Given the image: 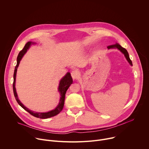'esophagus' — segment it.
Segmentation results:
<instances>
[{
	"label": "esophagus",
	"mask_w": 149,
	"mask_h": 149,
	"mask_svg": "<svg viewBox=\"0 0 149 149\" xmlns=\"http://www.w3.org/2000/svg\"><path fill=\"white\" fill-rule=\"evenodd\" d=\"M71 77L72 78H73V79H77L79 76V72L77 71V70H74L71 72Z\"/></svg>",
	"instance_id": "34e87169"
}]
</instances>
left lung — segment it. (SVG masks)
<instances>
[{"label":"left lung","mask_w":149,"mask_h":149,"mask_svg":"<svg viewBox=\"0 0 149 149\" xmlns=\"http://www.w3.org/2000/svg\"><path fill=\"white\" fill-rule=\"evenodd\" d=\"M107 48H108V49L117 48L118 50H120V51H121V52L124 55V56H125V58L127 59V61H128V62H129L130 64L131 65H133V64H132V62L131 59H130V57H129V55L128 52H127V51L125 48H123L120 45H119L118 44H115V45H113L109 46V47H107Z\"/></svg>","instance_id":"1"}]
</instances>
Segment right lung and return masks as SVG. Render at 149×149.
<instances>
[{"label": "right lung", "mask_w": 149, "mask_h": 149, "mask_svg": "<svg viewBox=\"0 0 149 149\" xmlns=\"http://www.w3.org/2000/svg\"><path fill=\"white\" fill-rule=\"evenodd\" d=\"M32 44H34V43H33V42H28L26 44V45H25L24 48H23V49L20 51V52L19 53V54L17 55V64L15 67L14 74H13V93H14L15 99H16V101L17 102V103L25 110L28 111L30 114H31L32 116H33L35 117L39 118H44H44H50V117L56 116L57 114H58L62 110L63 107V105H64L65 94H66V92H67L68 88L70 87V86H71V84H72V83L73 82L72 81V78L71 77V74L70 72H67V74L64 77H63L61 79V80L60 81L59 87H58V91L60 93L61 97H60L59 102L58 106L54 110H51V111H48V112H47V113H36V112L32 111L29 110L26 107H25V106L22 103H21V102L19 101V98L17 97V93H16V88H15V81H16V76L17 69V67L19 65L20 61L21 59H22V57L24 56V55H25V54L27 52L28 49L29 48V47H30V46Z\"/></svg>", "instance_id": "1"}]
</instances>
